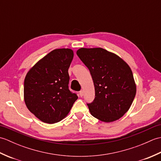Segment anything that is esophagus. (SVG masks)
I'll return each instance as SVG.
<instances>
[{
	"instance_id": "esophagus-1",
	"label": "esophagus",
	"mask_w": 161,
	"mask_h": 161,
	"mask_svg": "<svg viewBox=\"0 0 161 161\" xmlns=\"http://www.w3.org/2000/svg\"><path fill=\"white\" fill-rule=\"evenodd\" d=\"M80 97H82L84 95V91L83 90H81L80 91Z\"/></svg>"
}]
</instances>
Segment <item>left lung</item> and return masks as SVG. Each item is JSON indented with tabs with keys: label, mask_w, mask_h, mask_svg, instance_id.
<instances>
[{
	"label": "left lung",
	"mask_w": 161,
	"mask_h": 161,
	"mask_svg": "<svg viewBox=\"0 0 161 161\" xmlns=\"http://www.w3.org/2000/svg\"><path fill=\"white\" fill-rule=\"evenodd\" d=\"M89 70L95 86V99L87 104L91 114L104 122H111L128 111L136 93L131 69L122 58L101 47L77 51Z\"/></svg>",
	"instance_id": "obj_1"
}]
</instances>
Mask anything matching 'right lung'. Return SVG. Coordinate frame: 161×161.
<instances>
[{"instance_id":"add662e5","label":"right lung","mask_w":161,"mask_h":161,"mask_svg":"<svg viewBox=\"0 0 161 161\" xmlns=\"http://www.w3.org/2000/svg\"><path fill=\"white\" fill-rule=\"evenodd\" d=\"M69 48L55 49L30 68L24 80V101L41 121L54 124L66 118L77 100L68 88V68L73 59Z\"/></svg>"}]
</instances>
